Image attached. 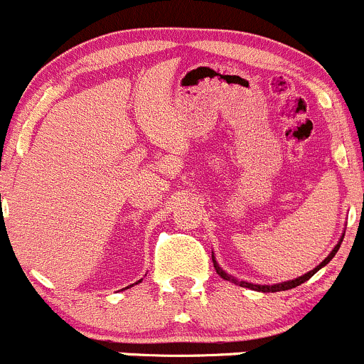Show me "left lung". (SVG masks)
<instances>
[{
  "mask_svg": "<svg viewBox=\"0 0 364 364\" xmlns=\"http://www.w3.org/2000/svg\"><path fill=\"white\" fill-rule=\"evenodd\" d=\"M343 235H345V233H343ZM341 240H343V239H340V242H338L336 246H334V250L331 251L329 255H327V258H326V260H323L322 264H320V265H316V267L313 269V271L306 272L304 276H299V278L292 279V282H283V283H276V285H253V283H247V282H239V279H237V278H233V276H230V274H226V272L223 271L221 267H219V264H218V262H215V258H214V253H212V262H214V269H215V272H218V274L221 276L223 279H226V282H232V283H235V285H239V287H246V289L257 290V292H282V290H290V289H296V287H299L301 283L308 282V279L311 278V276L315 274L316 271H320V269H322L323 265H327V264H329V262L333 260V257H334V255L338 253V250H340V244H341Z\"/></svg>",
  "mask_w": 364,
  "mask_h": 364,
  "instance_id": "obj_1",
  "label": "left lung"
}]
</instances>
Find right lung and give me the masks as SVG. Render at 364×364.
I'll list each match as a JSON object with an SVG mask.
<instances>
[{"mask_svg": "<svg viewBox=\"0 0 364 364\" xmlns=\"http://www.w3.org/2000/svg\"><path fill=\"white\" fill-rule=\"evenodd\" d=\"M138 283H141V279H139V282ZM138 283H136V285H138ZM125 289H129V287H125Z\"/></svg>", "mask_w": 364, "mask_h": 364, "instance_id": "add662e5", "label": "right lung"}]
</instances>
